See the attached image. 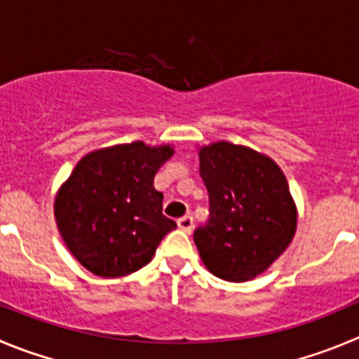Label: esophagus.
Listing matches in <instances>:
<instances>
[{"label":"esophagus","instance_id":"1","mask_svg":"<svg viewBox=\"0 0 359 359\" xmlns=\"http://www.w3.org/2000/svg\"><path fill=\"white\" fill-rule=\"evenodd\" d=\"M177 225H179V229L182 230V232L191 233V230H193V217L191 216L180 217V219L177 221Z\"/></svg>","mask_w":359,"mask_h":359}]
</instances>
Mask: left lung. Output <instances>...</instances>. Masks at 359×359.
<instances>
[{
    "mask_svg": "<svg viewBox=\"0 0 359 359\" xmlns=\"http://www.w3.org/2000/svg\"><path fill=\"white\" fill-rule=\"evenodd\" d=\"M196 150L210 203L209 221L195 230L203 266L236 283L266 273L297 229L285 173L266 154L225 140Z\"/></svg>",
    "mask_w": 359,
    "mask_h": 359,
    "instance_id": "8db88e82",
    "label": "left lung"
}]
</instances>
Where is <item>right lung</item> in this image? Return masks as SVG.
<instances>
[{
  "mask_svg": "<svg viewBox=\"0 0 359 359\" xmlns=\"http://www.w3.org/2000/svg\"><path fill=\"white\" fill-rule=\"evenodd\" d=\"M173 145L120 143L79 159L55 196V219L67 250L85 269L120 278L145 267L175 221L163 216L157 170Z\"/></svg>",
  "mask_w": 359,
  "mask_h": 359,
  "instance_id": "add662e5",
  "label": "right lung"
}]
</instances>
